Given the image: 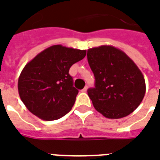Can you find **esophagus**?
I'll use <instances>...</instances> for the list:
<instances>
[{
  "mask_svg": "<svg viewBox=\"0 0 160 160\" xmlns=\"http://www.w3.org/2000/svg\"><path fill=\"white\" fill-rule=\"evenodd\" d=\"M87 87H85L83 89L81 90V92H87Z\"/></svg>",
  "mask_w": 160,
  "mask_h": 160,
  "instance_id": "esophagus-1",
  "label": "esophagus"
}]
</instances>
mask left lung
I'll return each instance as SVG.
<instances>
[{
	"mask_svg": "<svg viewBox=\"0 0 160 160\" xmlns=\"http://www.w3.org/2000/svg\"><path fill=\"white\" fill-rule=\"evenodd\" d=\"M95 87L87 91L94 108L111 119L127 117L140 105L146 83L136 64L121 49L102 45L87 50Z\"/></svg>",
	"mask_w": 160,
	"mask_h": 160,
	"instance_id": "1",
	"label": "left lung"
}]
</instances>
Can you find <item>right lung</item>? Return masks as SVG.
Instances as JSON below:
<instances>
[{
	"label": "right lung",
	"mask_w": 160,
	"mask_h": 160,
	"mask_svg": "<svg viewBox=\"0 0 160 160\" xmlns=\"http://www.w3.org/2000/svg\"><path fill=\"white\" fill-rule=\"evenodd\" d=\"M86 54L87 50L57 44L42 50L26 64L19 77L18 90L33 115L53 121L71 111L79 91L73 87L68 72Z\"/></svg>",
	"instance_id": "1"
}]
</instances>
